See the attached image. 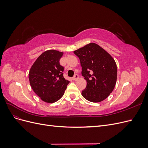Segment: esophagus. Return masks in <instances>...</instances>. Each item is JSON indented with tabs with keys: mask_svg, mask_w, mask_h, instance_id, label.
<instances>
[{
	"mask_svg": "<svg viewBox=\"0 0 148 148\" xmlns=\"http://www.w3.org/2000/svg\"><path fill=\"white\" fill-rule=\"evenodd\" d=\"M78 78H79L78 75L77 74H75L74 77L72 78V79L74 80V81H76V80H77L78 79Z\"/></svg>",
	"mask_w": 148,
	"mask_h": 148,
	"instance_id": "obj_1",
	"label": "esophagus"
}]
</instances>
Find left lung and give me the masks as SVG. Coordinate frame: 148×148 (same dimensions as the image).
<instances>
[{"label": "left lung", "instance_id": "left-lung-1", "mask_svg": "<svg viewBox=\"0 0 148 148\" xmlns=\"http://www.w3.org/2000/svg\"><path fill=\"white\" fill-rule=\"evenodd\" d=\"M73 52L79 59L82 73L87 82L82 92L83 97L92 102L106 99L117 82V67L112 57L95 43H89Z\"/></svg>", "mask_w": 148, "mask_h": 148}]
</instances>
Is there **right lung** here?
<instances>
[{"instance_id": "1", "label": "right lung", "mask_w": 148, "mask_h": 148, "mask_svg": "<svg viewBox=\"0 0 148 148\" xmlns=\"http://www.w3.org/2000/svg\"><path fill=\"white\" fill-rule=\"evenodd\" d=\"M63 52L49 50L34 62L29 72V80L34 92L47 103H53L63 96L70 83L63 76L64 66L60 64Z\"/></svg>"}]
</instances>
